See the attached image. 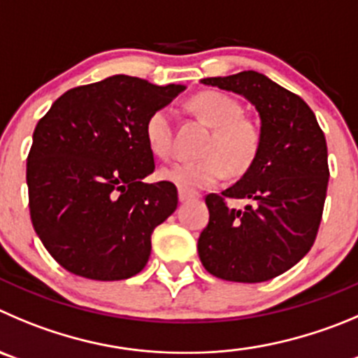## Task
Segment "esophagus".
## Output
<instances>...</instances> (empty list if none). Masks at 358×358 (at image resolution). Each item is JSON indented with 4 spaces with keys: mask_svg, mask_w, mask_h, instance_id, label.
<instances>
[{
    "mask_svg": "<svg viewBox=\"0 0 358 358\" xmlns=\"http://www.w3.org/2000/svg\"><path fill=\"white\" fill-rule=\"evenodd\" d=\"M192 198H194V196L190 194V192H185V190H182V189L178 190V199H180V201H182V203L189 201V199H192Z\"/></svg>",
    "mask_w": 358,
    "mask_h": 358,
    "instance_id": "obj_1",
    "label": "esophagus"
}]
</instances>
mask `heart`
Returning <instances> with one entry per match:
<instances>
[{
  "mask_svg": "<svg viewBox=\"0 0 358 358\" xmlns=\"http://www.w3.org/2000/svg\"><path fill=\"white\" fill-rule=\"evenodd\" d=\"M189 108L203 123L210 127L212 138L206 143L201 159L178 160L160 169L159 176L175 183L185 192L194 194L205 187L231 173H243L249 168L259 148V129L255 122L243 118V109L233 96L208 90L190 99ZM148 148L159 159H168L173 152L171 111L159 108L145 123Z\"/></svg>",
  "mask_w": 358,
  "mask_h": 358,
  "instance_id": "b5f03b06",
  "label": "heart"
}]
</instances>
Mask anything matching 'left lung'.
Wrapping results in <instances>:
<instances>
[{"instance_id":"left-lung-1","label":"left lung","mask_w":358,"mask_h":358,"mask_svg":"<svg viewBox=\"0 0 358 358\" xmlns=\"http://www.w3.org/2000/svg\"><path fill=\"white\" fill-rule=\"evenodd\" d=\"M201 85L233 92L258 111L259 148L235 185L206 196L208 226L198 240L203 266L233 282H263L309 252L329 185L327 141L315 113L295 93L255 70ZM228 199H245L233 209Z\"/></svg>"}]
</instances>
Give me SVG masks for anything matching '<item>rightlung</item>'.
I'll return each mask as SVG.
<instances>
[{
  "instance_id": "1",
  "label": "right lung",
  "mask_w": 358,
  "mask_h": 358,
  "mask_svg": "<svg viewBox=\"0 0 358 358\" xmlns=\"http://www.w3.org/2000/svg\"><path fill=\"white\" fill-rule=\"evenodd\" d=\"M183 85L111 76L63 93L33 132L26 166L36 235L65 270L122 280L148 263L152 233L178 205L155 169L145 123Z\"/></svg>"
}]
</instances>
